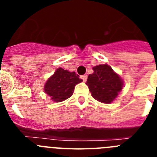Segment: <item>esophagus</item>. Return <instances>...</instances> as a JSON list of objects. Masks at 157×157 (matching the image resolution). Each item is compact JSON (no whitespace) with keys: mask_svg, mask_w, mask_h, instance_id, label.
Returning a JSON list of instances; mask_svg holds the SVG:
<instances>
[{"mask_svg":"<svg viewBox=\"0 0 157 157\" xmlns=\"http://www.w3.org/2000/svg\"><path fill=\"white\" fill-rule=\"evenodd\" d=\"M82 79L83 80V82H86L87 80V75H83L81 76Z\"/></svg>","mask_w":157,"mask_h":157,"instance_id":"esophagus-1","label":"esophagus"}]
</instances>
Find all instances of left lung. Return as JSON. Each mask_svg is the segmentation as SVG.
<instances>
[{
	"mask_svg": "<svg viewBox=\"0 0 157 157\" xmlns=\"http://www.w3.org/2000/svg\"><path fill=\"white\" fill-rule=\"evenodd\" d=\"M93 70L94 73L88 76L86 83L92 97L102 103H111L123 89V80L109 65H98Z\"/></svg>",
	"mask_w": 157,
	"mask_h": 157,
	"instance_id": "1",
	"label": "left lung"
}]
</instances>
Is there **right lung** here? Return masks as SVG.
I'll return each instance as SVG.
<instances>
[{"mask_svg":"<svg viewBox=\"0 0 157 157\" xmlns=\"http://www.w3.org/2000/svg\"><path fill=\"white\" fill-rule=\"evenodd\" d=\"M78 77L79 75H76L75 72H70L59 67L45 83V92L50 96L53 101L61 102L70 98L76 84L82 81Z\"/></svg>","mask_w":157,"mask_h":157,"instance_id":"right-lung-1","label":"right lung"}]
</instances>
